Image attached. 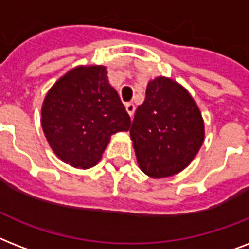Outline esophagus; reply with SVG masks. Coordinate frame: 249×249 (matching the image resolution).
I'll use <instances>...</instances> for the list:
<instances>
[{"mask_svg": "<svg viewBox=\"0 0 249 249\" xmlns=\"http://www.w3.org/2000/svg\"><path fill=\"white\" fill-rule=\"evenodd\" d=\"M126 110H127V113H128V115H130L131 118H132V115H134V113H135L134 104H131V103L126 104Z\"/></svg>", "mask_w": 249, "mask_h": 249, "instance_id": "34e87169", "label": "esophagus"}]
</instances>
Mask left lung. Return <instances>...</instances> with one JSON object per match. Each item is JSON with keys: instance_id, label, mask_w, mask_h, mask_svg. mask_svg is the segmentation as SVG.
Masks as SVG:
<instances>
[{"instance_id": "left-lung-1", "label": "left lung", "mask_w": 249, "mask_h": 249, "mask_svg": "<svg viewBox=\"0 0 249 249\" xmlns=\"http://www.w3.org/2000/svg\"><path fill=\"white\" fill-rule=\"evenodd\" d=\"M130 135L140 169L152 178H165L178 174L197 155L204 122L190 93L161 76L146 87Z\"/></svg>"}]
</instances>
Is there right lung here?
<instances>
[{
	"label": "right lung",
	"mask_w": 249,
	"mask_h": 249,
	"mask_svg": "<svg viewBox=\"0 0 249 249\" xmlns=\"http://www.w3.org/2000/svg\"><path fill=\"white\" fill-rule=\"evenodd\" d=\"M131 119L104 66L76 67L48 92L41 126L63 162L89 169L100 161L110 136L130 128Z\"/></svg>",
	"instance_id": "obj_1"
}]
</instances>
